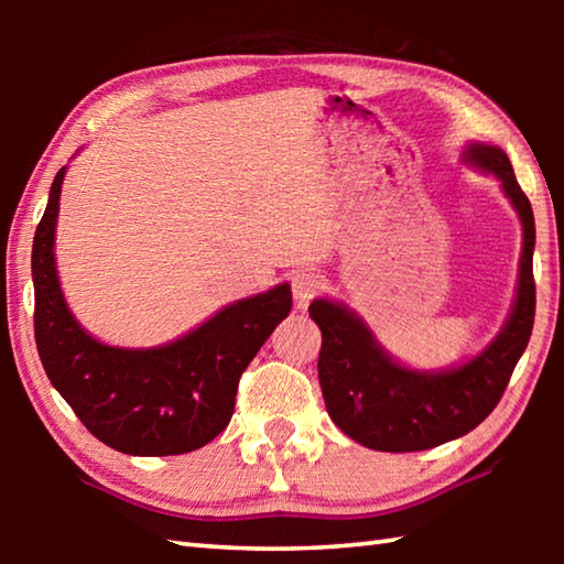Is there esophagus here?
<instances>
[{
    "mask_svg": "<svg viewBox=\"0 0 564 564\" xmlns=\"http://www.w3.org/2000/svg\"><path fill=\"white\" fill-rule=\"evenodd\" d=\"M291 289H293V301L301 311L308 308V303L316 299V293L323 289V281L316 271L303 269L291 275Z\"/></svg>",
    "mask_w": 564,
    "mask_h": 564,
    "instance_id": "obj_1",
    "label": "esophagus"
}]
</instances>
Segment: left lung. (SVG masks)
Listing matches in <instances>:
<instances>
[{
    "instance_id": "obj_1",
    "label": "left lung",
    "mask_w": 564,
    "mask_h": 564,
    "mask_svg": "<svg viewBox=\"0 0 564 564\" xmlns=\"http://www.w3.org/2000/svg\"><path fill=\"white\" fill-rule=\"evenodd\" d=\"M463 161L500 178L522 221L520 281L505 328L463 366L413 370L380 348L373 333L346 305L316 299L308 305L321 328L318 380L333 423L352 441L383 453H413L470 433L500 403L534 323V216L508 154L467 144Z\"/></svg>"
}]
</instances>
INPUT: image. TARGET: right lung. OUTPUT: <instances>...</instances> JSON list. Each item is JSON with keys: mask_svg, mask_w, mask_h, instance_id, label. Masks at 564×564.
I'll return each instance as SVG.
<instances>
[{"mask_svg": "<svg viewBox=\"0 0 564 564\" xmlns=\"http://www.w3.org/2000/svg\"><path fill=\"white\" fill-rule=\"evenodd\" d=\"M64 171L34 234V338L52 386L104 445L127 455H181L212 443L234 415L241 373L291 313V285L226 305L174 343L117 348L91 338L64 301L54 263Z\"/></svg>", "mask_w": 564, "mask_h": 564, "instance_id": "right-lung-1", "label": "right lung"}]
</instances>
